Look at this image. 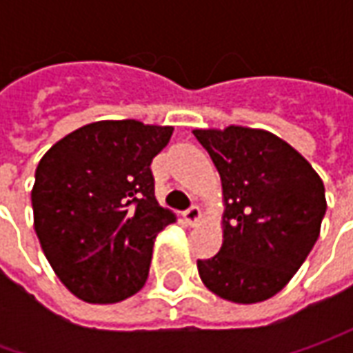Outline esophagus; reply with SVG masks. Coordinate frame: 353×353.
<instances>
[{"label":"esophagus","instance_id":"1","mask_svg":"<svg viewBox=\"0 0 353 353\" xmlns=\"http://www.w3.org/2000/svg\"><path fill=\"white\" fill-rule=\"evenodd\" d=\"M183 216H184V220H186L188 224L196 225L198 222H200V218H202V212H200V208H198L196 204H192V206H190L188 210L184 212Z\"/></svg>","mask_w":353,"mask_h":353}]
</instances>
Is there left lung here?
Listing matches in <instances>:
<instances>
[{"mask_svg": "<svg viewBox=\"0 0 353 353\" xmlns=\"http://www.w3.org/2000/svg\"><path fill=\"white\" fill-rule=\"evenodd\" d=\"M224 190V243L198 259L214 294L253 305L277 294L305 263L326 214L324 184L289 143L263 129H194Z\"/></svg>", "mask_w": 353, "mask_h": 353, "instance_id": "left-lung-1", "label": "left lung"}]
</instances>
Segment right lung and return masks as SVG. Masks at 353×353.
<instances>
[{"label":"right lung","mask_w":353,"mask_h":353,"mask_svg":"<svg viewBox=\"0 0 353 353\" xmlns=\"http://www.w3.org/2000/svg\"><path fill=\"white\" fill-rule=\"evenodd\" d=\"M172 128L96 121L52 145L34 170V232L57 277L88 303L141 289L157 234L176 216L155 198L151 163Z\"/></svg>","instance_id":"1"}]
</instances>
